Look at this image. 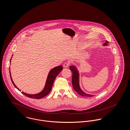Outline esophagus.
<instances>
[{
    "label": "esophagus",
    "mask_w": 130,
    "mask_h": 130,
    "mask_svg": "<svg viewBox=\"0 0 130 130\" xmlns=\"http://www.w3.org/2000/svg\"><path fill=\"white\" fill-rule=\"evenodd\" d=\"M69 66V64L68 63H67V62H65V63H64V64H63V67H65V68H67V67H68Z\"/></svg>",
    "instance_id": "esophagus-1"
}]
</instances>
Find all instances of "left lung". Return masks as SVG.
<instances>
[{"label":"left lung","instance_id":"1","mask_svg":"<svg viewBox=\"0 0 130 130\" xmlns=\"http://www.w3.org/2000/svg\"><path fill=\"white\" fill-rule=\"evenodd\" d=\"M108 42L107 41H106V43L104 44V45H107V44ZM70 70H71L72 73V84L73 86V88L74 89V90L78 93V94L81 96H86V97H91L93 95L86 94L84 93L83 91L81 90V89L80 88L79 84V74L78 71L74 66H70L69 67Z\"/></svg>","mask_w":130,"mask_h":130}]
</instances>
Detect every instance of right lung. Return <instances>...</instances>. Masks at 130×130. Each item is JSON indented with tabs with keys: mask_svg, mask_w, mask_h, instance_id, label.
Segmentation results:
<instances>
[{
	"mask_svg": "<svg viewBox=\"0 0 130 130\" xmlns=\"http://www.w3.org/2000/svg\"><path fill=\"white\" fill-rule=\"evenodd\" d=\"M62 69H63L62 66H57L56 67H55L54 68H53L50 71V72L48 74V77H47V81H46V83L45 88L41 92H40L38 94H27L26 93H25L24 92H22V93L23 94H24L25 95H26L27 97H28L29 98H32V99H42V98L46 96L51 91V89H52V86H53V83H54V81L55 78H56L57 75L60 73V72L62 70ZM9 74H10V78H11V81H12L13 84L14 85V86H15V88H17L18 90L21 91L16 86V85L14 84V82H13L12 79L11 77V74H10V71H9Z\"/></svg>",
	"mask_w": 130,
	"mask_h": 130,
	"instance_id": "1",
	"label": "right lung"
}]
</instances>
